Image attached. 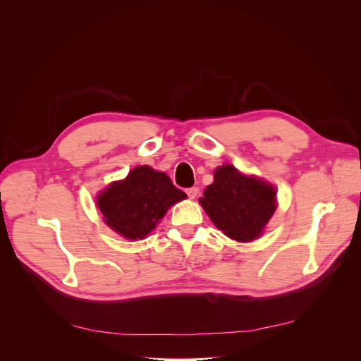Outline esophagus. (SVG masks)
Wrapping results in <instances>:
<instances>
[{"label": "esophagus", "mask_w": 361, "mask_h": 361, "mask_svg": "<svg viewBox=\"0 0 361 361\" xmlns=\"http://www.w3.org/2000/svg\"><path fill=\"white\" fill-rule=\"evenodd\" d=\"M185 193H187V196L190 197V199H195L197 196V193H199V188L197 187H190V188H187Z\"/></svg>", "instance_id": "1"}]
</instances>
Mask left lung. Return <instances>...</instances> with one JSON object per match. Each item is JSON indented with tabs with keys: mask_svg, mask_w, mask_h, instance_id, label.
Here are the masks:
<instances>
[{
	"mask_svg": "<svg viewBox=\"0 0 361 361\" xmlns=\"http://www.w3.org/2000/svg\"><path fill=\"white\" fill-rule=\"evenodd\" d=\"M214 178L199 200L206 214L230 238L256 240L276 209L275 188L233 165L216 168Z\"/></svg>",
	"mask_w": 361,
	"mask_h": 361,
	"instance_id": "8db88e82",
	"label": "left lung"
}]
</instances>
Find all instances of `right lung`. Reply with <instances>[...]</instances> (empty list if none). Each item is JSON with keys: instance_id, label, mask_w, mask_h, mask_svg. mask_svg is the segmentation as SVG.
Listing matches in <instances>:
<instances>
[{"instance_id": "obj_1", "label": "right lung", "mask_w": 361, "mask_h": 361, "mask_svg": "<svg viewBox=\"0 0 361 361\" xmlns=\"http://www.w3.org/2000/svg\"><path fill=\"white\" fill-rule=\"evenodd\" d=\"M185 197L165 173L143 165L130 171L126 180L112 183L97 203L114 231L128 240H142L171 204Z\"/></svg>"}]
</instances>
